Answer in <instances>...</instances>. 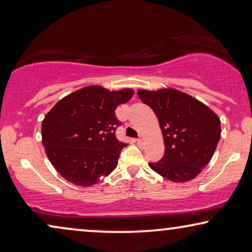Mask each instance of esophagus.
I'll use <instances>...</instances> for the list:
<instances>
[{
    "mask_svg": "<svg viewBox=\"0 0 252 252\" xmlns=\"http://www.w3.org/2000/svg\"><path fill=\"white\" fill-rule=\"evenodd\" d=\"M135 141H136V143H137V144H141V143H142V139H141V137H139V139H136Z\"/></svg>",
    "mask_w": 252,
    "mask_h": 252,
    "instance_id": "34e87169",
    "label": "esophagus"
}]
</instances>
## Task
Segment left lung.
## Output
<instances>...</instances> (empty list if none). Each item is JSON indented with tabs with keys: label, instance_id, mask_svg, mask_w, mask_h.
Returning <instances> with one entry per match:
<instances>
[{
	"label": "left lung",
	"instance_id": "obj_1",
	"mask_svg": "<svg viewBox=\"0 0 252 252\" xmlns=\"http://www.w3.org/2000/svg\"><path fill=\"white\" fill-rule=\"evenodd\" d=\"M137 95L154 110L164 137V156L149 163L151 170L174 182L197 177L209 164L220 140L218 116L177 89L139 91Z\"/></svg>",
	"mask_w": 252,
	"mask_h": 252
}]
</instances>
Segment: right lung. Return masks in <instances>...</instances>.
Returning <instances> with one entry per match:
<instances>
[{"instance_id": "right-lung-1", "label": "right lung", "mask_w": 252, "mask_h": 252, "mask_svg": "<svg viewBox=\"0 0 252 252\" xmlns=\"http://www.w3.org/2000/svg\"><path fill=\"white\" fill-rule=\"evenodd\" d=\"M133 94L132 89L110 92L88 86L65 96L47 113L41 127L42 143L62 177L89 187L115 170L127 146L116 137L122 122L115 111Z\"/></svg>"}]
</instances>
